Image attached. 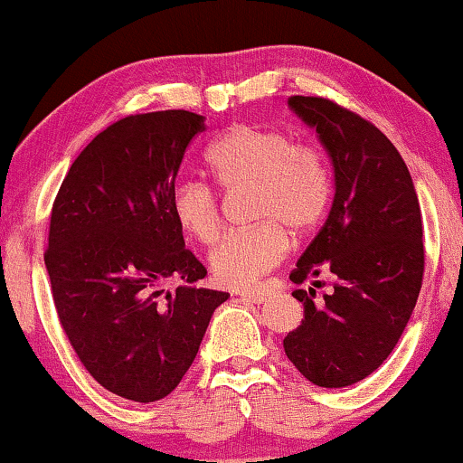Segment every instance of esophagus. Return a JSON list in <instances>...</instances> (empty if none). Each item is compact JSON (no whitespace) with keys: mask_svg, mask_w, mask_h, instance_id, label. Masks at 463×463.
Listing matches in <instances>:
<instances>
[{"mask_svg":"<svg viewBox=\"0 0 463 463\" xmlns=\"http://www.w3.org/2000/svg\"><path fill=\"white\" fill-rule=\"evenodd\" d=\"M240 297H242V301H250V303H263L265 299H268V290L265 288H255V290H244V293H240Z\"/></svg>","mask_w":463,"mask_h":463,"instance_id":"esophagus-1","label":"esophagus"}]
</instances>
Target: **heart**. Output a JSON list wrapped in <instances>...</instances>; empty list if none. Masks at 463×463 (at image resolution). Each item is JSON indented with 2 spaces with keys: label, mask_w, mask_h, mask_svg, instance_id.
<instances>
[{
  "label": "heart",
  "mask_w": 463,
  "mask_h": 463,
  "mask_svg": "<svg viewBox=\"0 0 463 463\" xmlns=\"http://www.w3.org/2000/svg\"><path fill=\"white\" fill-rule=\"evenodd\" d=\"M206 164L223 187L252 189V219L259 223L227 233L208 259L219 284L252 287L287 252L284 227L303 233L325 213L331 194L325 160L312 147L295 145L282 130L240 124L208 147ZM170 208L181 230L194 240L211 244L217 238L221 208L206 183H176Z\"/></svg>",
  "instance_id": "heart-1"
}]
</instances>
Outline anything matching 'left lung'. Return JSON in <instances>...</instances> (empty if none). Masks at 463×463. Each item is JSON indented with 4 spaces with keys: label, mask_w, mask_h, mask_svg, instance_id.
Returning a JSON list of instances; mask_svg holds the SVG:
<instances>
[{
    "label": "left lung",
    "mask_w": 463,
    "mask_h": 463,
    "mask_svg": "<svg viewBox=\"0 0 463 463\" xmlns=\"http://www.w3.org/2000/svg\"><path fill=\"white\" fill-rule=\"evenodd\" d=\"M288 109L316 130L335 181L325 225L290 280L331 271L337 282L320 303L312 287L293 290L303 320L284 337V352L312 383L345 388L383 364L415 309L423 278L420 200L398 149L371 122L318 97H290Z\"/></svg>",
    "instance_id": "1"
}]
</instances>
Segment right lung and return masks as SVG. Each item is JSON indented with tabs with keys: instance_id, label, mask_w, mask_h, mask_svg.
<instances>
[{
	"instance_id": "obj_1",
	"label": "right lung",
	"mask_w": 463,
	"mask_h": 463,
	"mask_svg": "<svg viewBox=\"0 0 463 463\" xmlns=\"http://www.w3.org/2000/svg\"><path fill=\"white\" fill-rule=\"evenodd\" d=\"M204 116H128L75 157L50 214L43 255L65 335L86 371L135 402L168 396L192 366L223 290L198 288L170 195ZM179 279L176 291L159 284Z\"/></svg>"
}]
</instances>
